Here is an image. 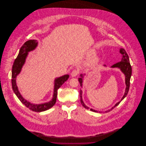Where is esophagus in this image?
I'll return each instance as SVG.
<instances>
[{
  "label": "esophagus",
  "instance_id": "1",
  "mask_svg": "<svg viewBox=\"0 0 146 146\" xmlns=\"http://www.w3.org/2000/svg\"><path fill=\"white\" fill-rule=\"evenodd\" d=\"M78 74H79L78 70H73L72 72V73H71V76H72L74 77V76H76Z\"/></svg>",
  "mask_w": 146,
  "mask_h": 146
}]
</instances>
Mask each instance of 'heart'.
Masks as SVG:
<instances>
[{
  "mask_svg": "<svg viewBox=\"0 0 146 146\" xmlns=\"http://www.w3.org/2000/svg\"><path fill=\"white\" fill-rule=\"evenodd\" d=\"M96 53V51L95 50H91L89 52V55L90 56L94 55ZM99 57L97 56H93L90 60L89 61V62L88 63V65L90 67H93L95 66L97 63L99 61Z\"/></svg>",
  "mask_w": 146,
  "mask_h": 146,
  "instance_id": "obj_1",
  "label": "heart"
}]
</instances>
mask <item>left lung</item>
<instances>
[{
	"label": "left lung",
	"instance_id": "left-lung-1",
	"mask_svg": "<svg viewBox=\"0 0 146 146\" xmlns=\"http://www.w3.org/2000/svg\"><path fill=\"white\" fill-rule=\"evenodd\" d=\"M120 53L122 55L121 56V61L117 63L114 64H113V66H111V68H118L120 70H121V71L124 74L125 76V84H126V89H125V93L124 95L123 96V97H122V98L121 99V100L118 102V103H117L115 104L111 108L110 110H108L105 112H108L111 111L113 108H114L116 106H117L118 104L120 103V102L125 98L126 95H127L128 91L129 90V87H130V78L131 76V74H132V68H131V64L130 63V60H129V56L127 55V54L126 53V51L124 49H120ZM104 66H106V65H104ZM85 74H80V78H78V80L80 83V86L82 87V85H83V82L84 76ZM80 102L81 104L83 105L84 108H85L86 109H90V111H95L96 113H102V111H98L96 110H95L94 109L90 108L89 107H88V106H86L85 104H84L83 101V99H82V91L80 90ZM104 112V111H103Z\"/></svg>",
	"mask_w": 146,
	"mask_h": 146
}]
</instances>
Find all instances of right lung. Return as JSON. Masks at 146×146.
I'll return each mask as SVG.
<instances>
[{
	"mask_svg": "<svg viewBox=\"0 0 146 146\" xmlns=\"http://www.w3.org/2000/svg\"><path fill=\"white\" fill-rule=\"evenodd\" d=\"M38 45V42L36 40H29L25 42L20 48L19 55L14 61L12 68V88L15 94L20 100L21 102L27 107L29 110L36 111L40 112L45 111L51 108L54 106L56 102V98L57 95V90L69 78L68 74H66L62 76L56 78L54 81V89L53 97L51 101L48 102L41 104H32L26 100L19 92L16 82V78L21 72V69L26 62V59L28 55V52L35 50Z\"/></svg>",
	"mask_w": 146,
	"mask_h": 146,
	"instance_id": "right-lung-1",
	"label": "right lung"
}]
</instances>
